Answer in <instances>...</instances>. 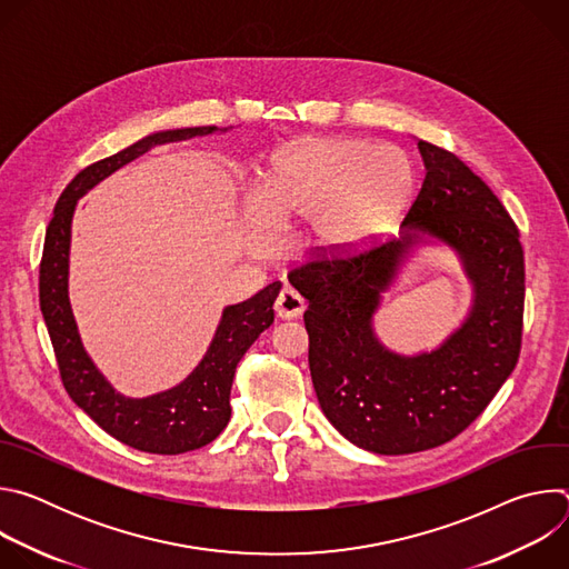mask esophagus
Segmentation results:
<instances>
[{
    "instance_id": "esophagus-1",
    "label": "esophagus",
    "mask_w": 569,
    "mask_h": 569,
    "mask_svg": "<svg viewBox=\"0 0 569 569\" xmlns=\"http://www.w3.org/2000/svg\"><path fill=\"white\" fill-rule=\"evenodd\" d=\"M306 308V301L299 292H295L292 288H283L277 297V303H274V310L281 319H292V317H299Z\"/></svg>"
}]
</instances>
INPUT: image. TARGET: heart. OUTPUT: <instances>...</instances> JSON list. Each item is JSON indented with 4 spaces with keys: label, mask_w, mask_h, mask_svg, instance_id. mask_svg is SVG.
I'll return each instance as SVG.
<instances>
[{
    "label": "heart",
    "mask_w": 569,
    "mask_h": 569,
    "mask_svg": "<svg viewBox=\"0 0 569 569\" xmlns=\"http://www.w3.org/2000/svg\"><path fill=\"white\" fill-rule=\"evenodd\" d=\"M417 191L412 159L400 148L356 137H301L283 143L263 173L250 211L268 238L270 220H310L327 254H353L380 238Z\"/></svg>",
    "instance_id": "heart-1"
}]
</instances>
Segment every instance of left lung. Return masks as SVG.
<instances>
[{
	"mask_svg": "<svg viewBox=\"0 0 569 569\" xmlns=\"http://www.w3.org/2000/svg\"><path fill=\"white\" fill-rule=\"evenodd\" d=\"M423 187L402 236L360 254H317L288 272L308 301V365L321 412L376 455L437 448L463 432L518 365L525 312L520 231L498 196L463 161L419 141ZM435 237L462 259L476 299L462 327L419 357L385 350L370 317L415 244Z\"/></svg>",
	"mask_w": 569,
	"mask_h": 569,
	"instance_id": "1",
	"label": "left lung"
}]
</instances>
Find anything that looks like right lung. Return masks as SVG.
I'll return each mask as SVG.
<instances>
[{
    "mask_svg": "<svg viewBox=\"0 0 569 569\" xmlns=\"http://www.w3.org/2000/svg\"><path fill=\"white\" fill-rule=\"evenodd\" d=\"M216 126L164 130L143 137L126 150L94 161L80 171L56 202L49 220L40 261V310L58 360L60 378L71 400L101 430L117 441L152 452L182 455L211 443L229 423V393L240 358L274 321V301L281 281L259 290L252 299L227 306L216 336L193 373L178 387L148 398H126L94 367L80 342L69 306V240L71 218L80 196H86L103 178L121 169L152 146L184 141L216 132ZM227 130V128H224Z\"/></svg>",
    "mask_w": 569,
    "mask_h": 569,
    "instance_id": "right-lung-1",
    "label": "right lung"
}]
</instances>
